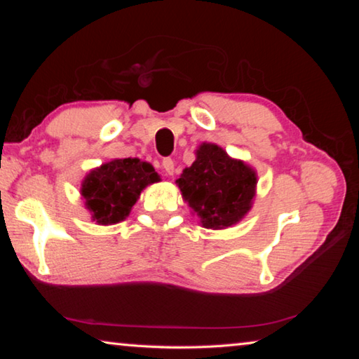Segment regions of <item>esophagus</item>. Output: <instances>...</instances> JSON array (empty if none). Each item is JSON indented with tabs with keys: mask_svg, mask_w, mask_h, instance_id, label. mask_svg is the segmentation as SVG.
<instances>
[{
	"mask_svg": "<svg viewBox=\"0 0 359 359\" xmlns=\"http://www.w3.org/2000/svg\"><path fill=\"white\" fill-rule=\"evenodd\" d=\"M161 166H163V169H165V172L168 175L174 174V161L171 160V158H165V160H163V163H161Z\"/></svg>",
	"mask_w": 359,
	"mask_h": 359,
	"instance_id": "obj_1",
	"label": "esophagus"
}]
</instances>
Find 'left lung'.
<instances>
[{
  "instance_id": "left-lung-1",
  "label": "left lung",
  "mask_w": 359,
  "mask_h": 359,
  "mask_svg": "<svg viewBox=\"0 0 359 359\" xmlns=\"http://www.w3.org/2000/svg\"><path fill=\"white\" fill-rule=\"evenodd\" d=\"M257 182V172L244 161L231 158L217 144L203 142L196 160L175 184L204 228L224 229L252 209Z\"/></svg>"
}]
</instances>
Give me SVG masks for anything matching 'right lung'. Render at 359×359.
<instances>
[{
  "label": "right lung",
  "instance_id": "add662e5",
  "mask_svg": "<svg viewBox=\"0 0 359 359\" xmlns=\"http://www.w3.org/2000/svg\"><path fill=\"white\" fill-rule=\"evenodd\" d=\"M160 180L154 166L139 158H120L92 169L82 180L85 208L98 224H115L130 215L145 187Z\"/></svg>",
  "mask_w": 359,
  "mask_h": 359
}]
</instances>
